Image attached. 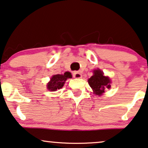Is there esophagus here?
Listing matches in <instances>:
<instances>
[{
  "label": "esophagus",
  "mask_w": 148,
  "mask_h": 148,
  "mask_svg": "<svg viewBox=\"0 0 148 148\" xmlns=\"http://www.w3.org/2000/svg\"><path fill=\"white\" fill-rule=\"evenodd\" d=\"M73 76L75 78H82V74L78 72H74L73 73Z\"/></svg>",
  "instance_id": "34e87169"
}]
</instances>
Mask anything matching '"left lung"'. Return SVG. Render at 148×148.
<instances>
[{"label": "left lung", "instance_id": "left-lung-1", "mask_svg": "<svg viewBox=\"0 0 148 148\" xmlns=\"http://www.w3.org/2000/svg\"><path fill=\"white\" fill-rule=\"evenodd\" d=\"M88 82L93 90V93L97 95H101L106 88L111 87V80L109 77L104 76L103 72L97 69L93 71V75L88 78Z\"/></svg>", "mask_w": 148, "mask_h": 148}]
</instances>
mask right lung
Listing matches in <instances>:
<instances>
[{
  "label": "right lung",
  "mask_w": 148,
  "mask_h": 148,
  "mask_svg": "<svg viewBox=\"0 0 148 148\" xmlns=\"http://www.w3.org/2000/svg\"><path fill=\"white\" fill-rule=\"evenodd\" d=\"M70 72H66L64 74H56L51 77L50 81L47 84V88L51 91H56L64 86L68 78H72Z\"/></svg>",
  "instance_id": "1"
}]
</instances>
